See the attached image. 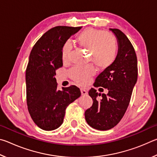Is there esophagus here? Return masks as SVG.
Listing matches in <instances>:
<instances>
[{"instance_id": "obj_1", "label": "esophagus", "mask_w": 157, "mask_h": 157, "mask_svg": "<svg viewBox=\"0 0 157 157\" xmlns=\"http://www.w3.org/2000/svg\"><path fill=\"white\" fill-rule=\"evenodd\" d=\"M80 91H81V94H82V95H86L88 94V92H87V91L85 89L82 88L80 89Z\"/></svg>"}]
</instances>
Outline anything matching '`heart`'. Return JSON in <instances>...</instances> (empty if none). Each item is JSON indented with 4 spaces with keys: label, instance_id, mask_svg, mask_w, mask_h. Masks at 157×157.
Here are the masks:
<instances>
[{
    "label": "heart",
    "instance_id": "b5f03b06",
    "mask_svg": "<svg viewBox=\"0 0 157 157\" xmlns=\"http://www.w3.org/2000/svg\"><path fill=\"white\" fill-rule=\"evenodd\" d=\"M76 41L81 47L89 50V61L94 63L98 68H108L116 59L118 46L115 37L110 33L89 28L79 33ZM71 49L72 46L69 41H66L63 45L62 57L63 61L67 60ZM94 73V69L91 66H77L69 71V75L79 84L84 85L88 83Z\"/></svg>",
    "mask_w": 157,
    "mask_h": 157
}]
</instances>
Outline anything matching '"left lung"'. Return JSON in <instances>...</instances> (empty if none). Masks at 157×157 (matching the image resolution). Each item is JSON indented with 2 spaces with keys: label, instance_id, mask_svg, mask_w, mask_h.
I'll return each instance as SVG.
<instances>
[{
  "label": "left lung",
  "instance_id": "left-lung-1",
  "mask_svg": "<svg viewBox=\"0 0 157 157\" xmlns=\"http://www.w3.org/2000/svg\"><path fill=\"white\" fill-rule=\"evenodd\" d=\"M109 30L116 38L118 53L112 64L95 80V86L107 89L108 94L90 90L89 95L94 102L84 113L87 123L98 130L110 129L120 122L128 107L138 78L137 57L131 42L118 29L109 28ZM98 96H101L99 100Z\"/></svg>",
  "mask_w": 157,
  "mask_h": 157
}]
</instances>
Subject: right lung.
I'll use <instances>...</instances> for the list:
<instances>
[{
    "mask_svg": "<svg viewBox=\"0 0 157 157\" xmlns=\"http://www.w3.org/2000/svg\"><path fill=\"white\" fill-rule=\"evenodd\" d=\"M82 27L57 26L44 34L31 50L25 72L29 113L37 126L46 131L59 127L66 109L80 96L75 86L57 89L55 71L63 66V45Z\"/></svg>",
    "mask_w": 157,
    "mask_h": 157,
    "instance_id": "1",
    "label": "right lung"
}]
</instances>
